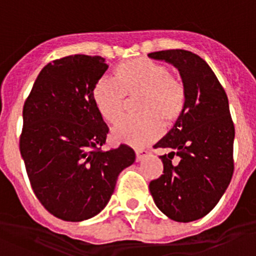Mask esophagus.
<instances>
[{
    "mask_svg": "<svg viewBox=\"0 0 256 256\" xmlns=\"http://www.w3.org/2000/svg\"><path fill=\"white\" fill-rule=\"evenodd\" d=\"M135 154H136V161H141L144 157H146L148 154V151L144 148H140V150H135Z\"/></svg>",
    "mask_w": 256,
    "mask_h": 256,
    "instance_id": "esophagus-1",
    "label": "esophagus"
}]
</instances>
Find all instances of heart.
<instances>
[{
	"instance_id": "obj_1",
	"label": "heart",
	"mask_w": 256,
	"mask_h": 256,
	"mask_svg": "<svg viewBox=\"0 0 256 256\" xmlns=\"http://www.w3.org/2000/svg\"><path fill=\"white\" fill-rule=\"evenodd\" d=\"M92 96L102 118L112 124L124 114L126 96H138V115L120 120L112 132L115 141L135 147L157 140L164 126H174L187 105L183 80L167 66L144 56L121 62L115 68V80H98Z\"/></svg>"
}]
</instances>
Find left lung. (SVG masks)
<instances>
[{
    "mask_svg": "<svg viewBox=\"0 0 256 256\" xmlns=\"http://www.w3.org/2000/svg\"><path fill=\"white\" fill-rule=\"evenodd\" d=\"M150 58L174 64L187 90L183 115L154 148L170 150L160 156L164 174L150 182L157 208L176 222L197 220L219 202L234 172V122L226 90L210 66L197 54L183 49L154 52ZM180 157L178 164L172 160Z\"/></svg>",
    "mask_w": 256,
    "mask_h": 256,
    "instance_id": "8db88e82",
    "label": "left lung"
}]
</instances>
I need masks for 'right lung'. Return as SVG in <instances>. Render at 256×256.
Returning a JSON list of instances; mask_svg holds the SVG:
<instances>
[{
  "label": "right lung",
  "instance_id": "right-lung-1",
  "mask_svg": "<svg viewBox=\"0 0 256 256\" xmlns=\"http://www.w3.org/2000/svg\"><path fill=\"white\" fill-rule=\"evenodd\" d=\"M106 69L99 56L56 59L40 70L23 105L20 151L30 187L62 220L82 222L100 213L120 172L135 161L126 144L102 150L109 128L92 92Z\"/></svg>",
  "mask_w": 256,
  "mask_h": 256
}]
</instances>
